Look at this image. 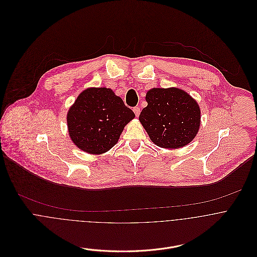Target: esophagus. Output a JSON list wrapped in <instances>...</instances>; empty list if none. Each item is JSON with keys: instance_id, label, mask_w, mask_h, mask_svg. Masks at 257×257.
Returning a JSON list of instances; mask_svg holds the SVG:
<instances>
[{"instance_id": "esophagus-1", "label": "esophagus", "mask_w": 257, "mask_h": 257, "mask_svg": "<svg viewBox=\"0 0 257 257\" xmlns=\"http://www.w3.org/2000/svg\"><path fill=\"white\" fill-rule=\"evenodd\" d=\"M134 112L136 113L137 116H139V115H140V112H141V109H140L139 107H135V108H134Z\"/></svg>"}]
</instances>
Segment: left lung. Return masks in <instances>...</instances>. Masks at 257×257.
<instances>
[{
  "instance_id": "obj_1",
  "label": "left lung",
  "mask_w": 257,
  "mask_h": 257,
  "mask_svg": "<svg viewBox=\"0 0 257 257\" xmlns=\"http://www.w3.org/2000/svg\"><path fill=\"white\" fill-rule=\"evenodd\" d=\"M147 106L140 121L157 147L177 149L189 145L201 125L197 101L179 88H152L146 96Z\"/></svg>"
}]
</instances>
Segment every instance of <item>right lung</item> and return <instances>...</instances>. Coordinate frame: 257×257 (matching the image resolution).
<instances>
[{
	"mask_svg": "<svg viewBox=\"0 0 257 257\" xmlns=\"http://www.w3.org/2000/svg\"><path fill=\"white\" fill-rule=\"evenodd\" d=\"M136 116L121 98L106 87L82 91L67 112L74 145L89 154H103L113 147L124 126Z\"/></svg>",
	"mask_w": 257,
	"mask_h": 257,
	"instance_id": "obj_1",
	"label": "right lung"
}]
</instances>
